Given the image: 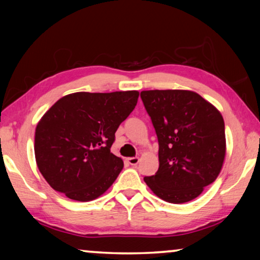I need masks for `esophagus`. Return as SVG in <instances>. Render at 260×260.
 <instances>
[{
    "mask_svg": "<svg viewBox=\"0 0 260 260\" xmlns=\"http://www.w3.org/2000/svg\"><path fill=\"white\" fill-rule=\"evenodd\" d=\"M127 162H129V165H131V166H137L138 162H140V158H138V157H130V158H127Z\"/></svg>",
    "mask_w": 260,
    "mask_h": 260,
    "instance_id": "1",
    "label": "esophagus"
}]
</instances>
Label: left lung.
Wrapping results in <instances>:
<instances>
[{"label":"left lung","mask_w":260,"mask_h":260,"mask_svg":"<svg viewBox=\"0 0 260 260\" xmlns=\"http://www.w3.org/2000/svg\"><path fill=\"white\" fill-rule=\"evenodd\" d=\"M141 98L158 140V170L145 176V183L170 204L194 200L222 168L226 137L221 113L193 91H142Z\"/></svg>","instance_id":"8db88e82"}]
</instances>
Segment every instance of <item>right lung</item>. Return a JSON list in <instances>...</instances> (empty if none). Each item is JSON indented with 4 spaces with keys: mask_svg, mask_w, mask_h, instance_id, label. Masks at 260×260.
<instances>
[{
    "mask_svg": "<svg viewBox=\"0 0 260 260\" xmlns=\"http://www.w3.org/2000/svg\"><path fill=\"white\" fill-rule=\"evenodd\" d=\"M138 95L137 91L76 92L42 116L35 129V159L53 189L86 202L111 187L124 163L110 149Z\"/></svg>",
    "mask_w": 260,
    "mask_h": 260,
    "instance_id": "add662e5",
    "label": "right lung"
}]
</instances>
